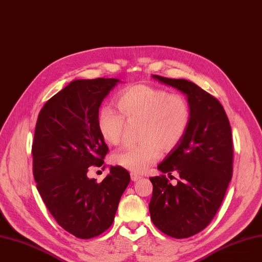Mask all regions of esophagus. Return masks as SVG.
I'll return each mask as SVG.
<instances>
[{
	"mask_svg": "<svg viewBox=\"0 0 262 262\" xmlns=\"http://www.w3.org/2000/svg\"><path fill=\"white\" fill-rule=\"evenodd\" d=\"M130 179H132V181H138V180H140L141 179V176H139V174H137V173H134V172H132L130 173Z\"/></svg>",
	"mask_w": 262,
	"mask_h": 262,
	"instance_id": "34e87169",
	"label": "esophagus"
}]
</instances>
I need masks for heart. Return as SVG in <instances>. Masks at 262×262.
Here are the masks:
<instances>
[{"label":"heart","mask_w":262,"mask_h":262,"mask_svg":"<svg viewBox=\"0 0 262 262\" xmlns=\"http://www.w3.org/2000/svg\"><path fill=\"white\" fill-rule=\"evenodd\" d=\"M117 103L121 115L110 107L100 108L97 115L98 132L107 143L117 145L122 139L125 120L141 122V144L123 147L113 155V163L133 172H143L183 138L190 121V107L181 94L138 84L123 90Z\"/></svg>","instance_id":"obj_1"}]
</instances>
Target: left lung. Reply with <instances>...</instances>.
I'll return each mask as SVG.
<instances>
[{
  "label": "left lung",
  "instance_id": "8db88e82",
  "mask_svg": "<svg viewBox=\"0 0 262 262\" xmlns=\"http://www.w3.org/2000/svg\"><path fill=\"white\" fill-rule=\"evenodd\" d=\"M152 77L186 95L190 121L183 138L157 166L170 177L179 173L178 184L169 183L164 174L150 179L151 220L169 236L189 237L211 223L232 178L230 123L220 101L197 84L185 79Z\"/></svg>",
  "mask_w": 262,
  "mask_h": 262
}]
</instances>
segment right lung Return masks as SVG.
<instances>
[{
  "instance_id": "add662e5",
  "label": "right lung",
  "mask_w": 262,
  "mask_h": 262,
  "mask_svg": "<svg viewBox=\"0 0 262 262\" xmlns=\"http://www.w3.org/2000/svg\"><path fill=\"white\" fill-rule=\"evenodd\" d=\"M116 78L79 79L41 108L32 145L33 174L39 195L63 229L91 238L112 225L130 176L120 166L98 183L89 167H100L108 146L97 128L104 98Z\"/></svg>"
}]
</instances>
